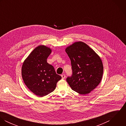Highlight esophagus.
Masks as SVG:
<instances>
[{
	"mask_svg": "<svg viewBox=\"0 0 126 126\" xmlns=\"http://www.w3.org/2000/svg\"><path fill=\"white\" fill-rule=\"evenodd\" d=\"M61 76H62V79H65V75H64V74L62 75H61Z\"/></svg>",
	"mask_w": 126,
	"mask_h": 126,
	"instance_id": "34e87169",
	"label": "esophagus"
}]
</instances>
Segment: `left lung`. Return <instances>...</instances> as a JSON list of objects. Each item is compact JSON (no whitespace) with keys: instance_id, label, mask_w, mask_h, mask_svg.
Masks as SVG:
<instances>
[{"instance_id":"8db88e82","label":"left lung","mask_w":126,"mask_h":126,"mask_svg":"<svg viewBox=\"0 0 126 126\" xmlns=\"http://www.w3.org/2000/svg\"><path fill=\"white\" fill-rule=\"evenodd\" d=\"M65 52L72 66V75L66 81L72 90L81 94H89L100 82L103 66L100 57L85 43L77 42Z\"/></svg>"}]
</instances>
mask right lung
<instances>
[{"instance_id":"1","label":"right lung","mask_w":126,"mask_h":126,"mask_svg":"<svg viewBox=\"0 0 126 126\" xmlns=\"http://www.w3.org/2000/svg\"><path fill=\"white\" fill-rule=\"evenodd\" d=\"M51 49L44 45L36 47L24 61L22 76L27 87L38 96H45L56 88L62 77L47 63Z\"/></svg>"}]
</instances>
